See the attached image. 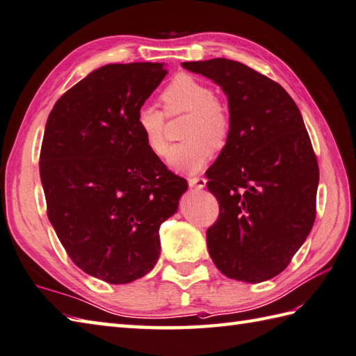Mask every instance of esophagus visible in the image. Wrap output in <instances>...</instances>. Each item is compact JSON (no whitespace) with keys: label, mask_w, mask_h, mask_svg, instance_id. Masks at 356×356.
I'll return each mask as SVG.
<instances>
[{"label":"esophagus","mask_w":356,"mask_h":356,"mask_svg":"<svg viewBox=\"0 0 356 356\" xmlns=\"http://www.w3.org/2000/svg\"><path fill=\"white\" fill-rule=\"evenodd\" d=\"M188 185H190L191 188H197V190H202V188H205V185H207V179L191 177V179H188Z\"/></svg>","instance_id":"obj_1"}]
</instances>
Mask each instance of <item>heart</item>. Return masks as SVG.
<instances>
[{"label":"heart","mask_w":356,"mask_h":356,"mask_svg":"<svg viewBox=\"0 0 356 356\" xmlns=\"http://www.w3.org/2000/svg\"><path fill=\"white\" fill-rule=\"evenodd\" d=\"M163 111L145 103L136 113V127L152 154L163 159L168 154L165 137L166 116L190 114L184 138L188 142L172 146L170 166L174 171L196 174L211 159V148H222L229 136V117L216 102L214 90L188 74L174 76L162 92Z\"/></svg>","instance_id":"1"}]
</instances>
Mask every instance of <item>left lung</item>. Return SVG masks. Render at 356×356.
<instances>
[{
    "label": "left lung",
    "instance_id": "8db88e82",
    "mask_svg": "<svg viewBox=\"0 0 356 356\" xmlns=\"http://www.w3.org/2000/svg\"><path fill=\"white\" fill-rule=\"evenodd\" d=\"M182 66L213 80L228 99V140L207 171L220 208L207 229L208 252L227 277L271 280L301 248L316 216L319 170L302 115L280 83L239 61Z\"/></svg>",
    "mask_w": 356,
    "mask_h": 356
}]
</instances>
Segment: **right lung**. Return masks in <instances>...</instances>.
Masks as SVG:
<instances>
[{
	"instance_id": "add662e5",
	"label": "right lung",
	"mask_w": 356,
	"mask_h": 356,
	"mask_svg": "<svg viewBox=\"0 0 356 356\" xmlns=\"http://www.w3.org/2000/svg\"><path fill=\"white\" fill-rule=\"evenodd\" d=\"M168 71L163 63L106 65L63 94L40 152L47 218L76 267L109 284L145 276L159 228L186 180L146 148L136 113Z\"/></svg>"
}]
</instances>
